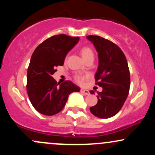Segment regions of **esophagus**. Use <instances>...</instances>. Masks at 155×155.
I'll use <instances>...</instances> for the list:
<instances>
[{"instance_id":"esophagus-1","label":"esophagus","mask_w":155,"mask_h":155,"mask_svg":"<svg viewBox=\"0 0 155 155\" xmlns=\"http://www.w3.org/2000/svg\"><path fill=\"white\" fill-rule=\"evenodd\" d=\"M80 92L82 94L84 95H89L90 94V92L88 90H85V89H83V88H81V89L80 90Z\"/></svg>"}]
</instances>
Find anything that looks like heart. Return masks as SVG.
<instances>
[{"label": "heart", "mask_w": 155, "mask_h": 155, "mask_svg": "<svg viewBox=\"0 0 155 155\" xmlns=\"http://www.w3.org/2000/svg\"><path fill=\"white\" fill-rule=\"evenodd\" d=\"M81 54L82 56V57L84 59H87L88 58H91V57H94V54H93V50L91 48L87 47V46H84L82 47L81 48ZM87 76H83V75H76L75 76V79H76V81L79 83H82L83 81L85 80Z\"/></svg>", "instance_id": "heart-1"}]
</instances>
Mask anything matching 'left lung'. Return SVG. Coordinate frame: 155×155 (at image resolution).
<instances>
[{
    "instance_id": "obj_1",
    "label": "left lung",
    "mask_w": 155,
    "mask_h": 155,
    "mask_svg": "<svg viewBox=\"0 0 155 155\" xmlns=\"http://www.w3.org/2000/svg\"><path fill=\"white\" fill-rule=\"evenodd\" d=\"M98 53V67L95 75L96 84L102 87L98 92V102L90 108L91 113L100 118L116 115L123 107L130 87V74L127 59L121 49L110 40L89 35ZM94 94V91H91Z\"/></svg>"
}]
</instances>
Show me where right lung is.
I'll use <instances>...</instances> for the list:
<instances>
[{
  "mask_svg": "<svg viewBox=\"0 0 155 155\" xmlns=\"http://www.w3.org/2000/svg\"><path fill=\"white\" fill-rule=\"evenodd\" d=\"M79 40V37L54 35L40 43L32 54L27 71V93L35 110L42 115L59 113L69 95L80 91L72 81L60 84L52 77L57 67L63 65L66 55Z\"/></svg>",
  "mask_w": 155,
  "mask_h": 155,
  "instance_id": "obj_1",
  "label": "right lung"
}]
</instances>
